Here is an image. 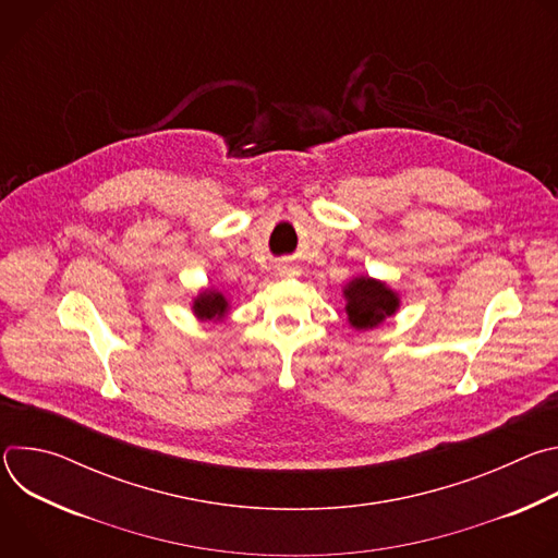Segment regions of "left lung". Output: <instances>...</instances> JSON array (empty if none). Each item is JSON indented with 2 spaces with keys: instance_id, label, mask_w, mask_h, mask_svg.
<instances>
[{
  "instance_id": "left-lung-1",
  "label": "left lung",
  "mask_w": 558,
  "mask_h": 558,
  "mask_svg": "<svg viewBox=\"0 0 558 558\" xmlns=\"http://www.w3.org/2000/svg\"><path fill=\"white\" fill-rule=\"evenodd\" d=\"M344 298L349 325L360 331L381 325L400 306V298H397L392 289L368 276L349 282V287L344 289Z\"/></svg>"
}]
</instances>
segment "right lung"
<instances>
[{"mask_svg":"<svg viewBox=\"0 0 558 558\" xmlns=\"http://www.w3.org/2000/svg\"><path fill=\"white\" fill-rule=\"evenodd\" d=\"M194 313L201 320H222L227 313V300L218 291H203L194 300Z\"/></svg>","mask_w":558,"mask_h":558,"instance_id":"obj_1","label":"right lung"}]
</instances>
